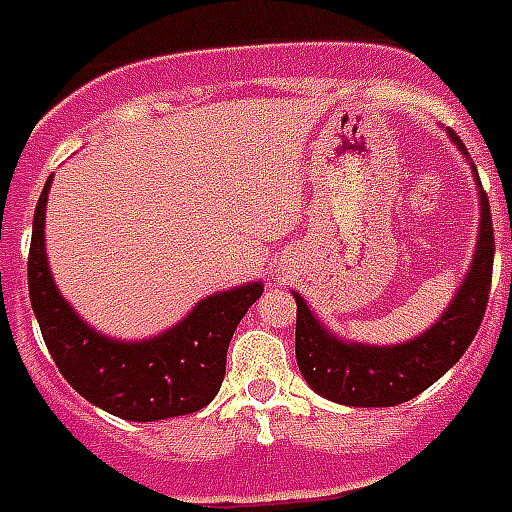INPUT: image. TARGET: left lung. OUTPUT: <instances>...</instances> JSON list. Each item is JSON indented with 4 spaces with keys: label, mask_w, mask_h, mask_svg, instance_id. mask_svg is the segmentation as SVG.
I'll return each mask as SVG.
<instances>
[{
    "label": "left lung",
    "mask_w": 512,
    "mask_h": 512,
    "mask_svg": "<svg viewBox=\"0 0 512 512\" xmlns=\"http://www.w3.org/2000/svg\"><path fill=\"white\" fill-rule=\"evenodd\" d=\"M453 145L467 156L464 142L448 129ZM470 159V156H467ZM472 178L478 186L480 229L470 270L453 294L451 305L426 332L397 345L353 343L329 332L307 307L302 294L297 299V364L307 386L324 399L348 407H394L440 380L461 353L470 348L486 313L494 267V226L486 191L480 188L475 164Z\"/></svg>",
    "instance_id": "1"
}]
</instances>
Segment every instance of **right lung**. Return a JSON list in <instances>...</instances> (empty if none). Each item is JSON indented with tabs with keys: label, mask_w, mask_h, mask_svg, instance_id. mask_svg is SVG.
I'll list each match as a JSON object with an SVG mask.
<instances>
[{
	"label": "right lung",
	"mask_w": 512,
	"mask_h": 512,
	"mask_svg": "<svg viewBox=\"0 0 512 512\" xmlns=\"http://www.w3.org/2000/svg\"><path fill=\"white\" fill-rule=\"evenodd\" d=\"M48 178L34 210L29 248V299L56 367L91 405L126 421H161L197 413L224 383L226 348L234 329L261 297V280L215 291L194 310L145 340H115L96 332L61 297L45 253Z\"/></svg>",
	"instance_id": "1"
}]
</instances>
